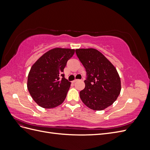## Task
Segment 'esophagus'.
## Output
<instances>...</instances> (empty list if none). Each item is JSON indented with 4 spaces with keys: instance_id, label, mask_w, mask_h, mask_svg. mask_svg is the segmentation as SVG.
Listing matches in <instances>:
<instances>
[{
    "instance_id": "esophagus-1",
    "label": "esophagus",
    "mask_w": 150,
    "mask_h": 150,
    "mask_svg": "<svg viewBox=\"0 0 150 150\" xmlns=\"http://www.w3.org/2000/svg\"><path fill=\"white\" fill-rule=\"evenodd\" d=\"M78 81V79H75L74 81H72V83H76V81Z\"/></svg>"
}]
</instances>
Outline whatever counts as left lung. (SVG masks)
Returning a JSON list of instances; mask_svg holds the SVG:
<instances>
[{
	"mask_svg": "<svg viewBox=\"0 0 150 150\" xmlns=\"http://www.w3.org/2000/svg\"><path fill=\"white\" fill-rule=\"evenodd\" d=\"M76 55L86 71L80 98L86 106L101 111L112 105L121 91V80L110 61L95 49H78Z\"/></svg>",
	"mask_w": 150,
	"mask_h": 150,
	"instance_id": "8db88e82",
	"label": "left lung"
}]
</instances>
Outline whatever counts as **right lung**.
Returning <instances> with one entry per match:
<instances>
[{"mask_svg": "<svg viewBox=\"0 0 150 150\" xmlns=\"http://www.w3.org/2000/svg\"><path fill=\"white\" fill-rule=\"evenodd\" d=\"M74 52V49H51L32 66L28 75V89L39 106L53 108L64 101L71 83L64 78L63 72Z\"/></svg>", "mask_w": 150, "mask_h": 150, "instance_id": "1", "label": "right lung"}]
</instances>
